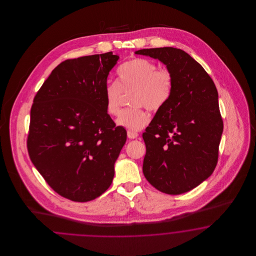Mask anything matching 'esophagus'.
<instances>
[{"label": "esophagus", "instance_id": "1", "mask_svg": "<svg viewBox=\"0 0 256 256\" xmlns=\"http://www.w3.org/2000/svg\"><path fill=\"white\" fill-rule=\"evenodd\" d=\"M137 136H138V134L135 132H132V130L128 132V137L130 139H135V138H137Z\"/></svg>", "mask_w": 256, "mask_h": 256}]
</instances>
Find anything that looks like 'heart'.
I'll return each instance as SVG.
<instances>
[{"mask_svg":"<svg viewBox=\"0 0 256 256\" xmlns=\"http://www.w3.org/2000/svg\"><path fill=\"white\" fill-rule=\"evenodd\" d=\"M118 82H110L104 87L106 110L110 116L120 113L124 95L132 93L128 104L134 106L124 110L117 124L128 130L137 132L146 126L150 112L161 110L169 100L174 76L168 69L158 68L154 61L135 58L124 62L117 70Z\"/></svg>","mask_w":256,"mask_h":256,"instance_id":"heart-1","label":"heart"}]
</instances>
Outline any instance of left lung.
<instances>
[{
	"label": "left lung",
	"mask_w": 256,
	"mask_h": 256,
	"mask_svg": "<svg viewBox=\"0 0 256 256\" xmlns=\"http://www.w3.org/2000/svg\"><path fill=\"white\" fill-rule=\"evenodd\" d=\"M135 54L163 62L174 76L167 104L143 134V172L160 192L192 190L215 170L224 122L218 91L202 66L180 49H143Z\"/></svg>",
	"instance_id": "8db88e82"
}]
</instances>
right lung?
Listing matches in <instances>:
<instances>
[{"mask_svg": "<svg viewBox=\"0 0 256 256\" xmlns=\"http://www.w3.org/2000/svg\"><path fill=\"white\" fill-rule=\"evenodd\" d=\"M119 56L111 52L61 62L37 91L26 139L30 158L50 187L73 202L110 188L126 141L106 110L104 87Z\"/></svg>", "mask_w": 256, "mask_h": 256, "instance_id": "1", "label": "right lung"}]
</instances>
